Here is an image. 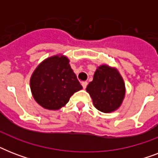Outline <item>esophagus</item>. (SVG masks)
I'll use <instances>...</instances> for the list:
<instances>
[{
	"label": "esophagus",
	"mask_w": 158,
	"mask_h": 158,
	"mask_svg": "<svg viewBox=\"0 0 158 158\" xmlns=\"http://www.w3.org/2000/svg\"><path fill=\"white\" fill-rule=\"evenodd\" d=\"M81 84H82V86H83V88H84V89H86L87 85H88V83H87L86 81H84V82H82Z\"/></svg>",
	"instance_id": "1"
}]
</instances>
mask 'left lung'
<instances>
[{"instance_id":"left-lung-1","label":"left lung","mask_w":158,"mask_h":158,"mask_svg":"<svg viewBox=\"0 0 158 158\" xmlns=\"http://www.w3.org/2000/svg\"><path fill=\"white\" fill-rule=\"evenodd\" d=\"M94 106L102 112L109 113L120 107L125 97V83L115 68L101 65L94 73V79L87 86Z\"/></svg>"}]
</instances>
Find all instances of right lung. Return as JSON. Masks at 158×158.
<instances>
[{
  "label": "right lung",
  "instance_id": "add662e5",
  "mask_svg": "<svg viewBox=\"0 0 158 158\" xmlns=\"http://www.w3.org/2000/svg\"><path fill=\"white\" fill-rule=\"evenodd\" d=\"M64 56H54L43 60L32 74L30 88L33 98L43 108L58 110L70 97L83 89Z\"/></svg>",
  "mask_w": 158,
  "mask_h": 158
}]
</instances>
